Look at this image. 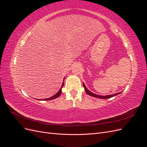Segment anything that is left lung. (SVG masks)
Here are the masks:
<instances>
[{"instance_id": "8db88e82", "label": "left lung", "mask_w": 147, "mask_h": 147, "mask_svg": "<svg viewBox=\"0 0 147 147\" xmlns=\"http://www.w3.org/2000/svg\"><path fill=\"white\" fill-rule=\"evenodd\" d=\"M83 86H84V90H85V92L87 93V94L88 95H90L92 97H97V98H99V99H109V98H111V97H114L115 96H117L119 94H120L121 93V92H118V93H116V94H110V95H107V96H100V95H97V94H95L94 93H93L92 92H91L90 91H89L87 88L86 87L85 84H84L83 83Z\"/></svg>"}]
</instances>
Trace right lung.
<instances>
[{
	"mask_svg": "<svg viewBox=\"0 0 147 147\" xmlns=\"http://www.w3.org/2000/svg\"><path fill=\"white\" fill-rule=\"evenodd\" d=\"M64 79H65V77L64 78ZM63 86H64V81H63V83H62V85H61V88H60V90L58 91V92H57L56 94H55L54 96H51V97H49V98H47V99H38V100H53V99H56V98H57V97H59L60 96L61 94L62 88L63 87Z\"/></svg>",
	"mask_w": 147,
	"mask_h": 147,
	"instance_id": "right-lung-1",
	"label": "right lung"
}]
</instances>
